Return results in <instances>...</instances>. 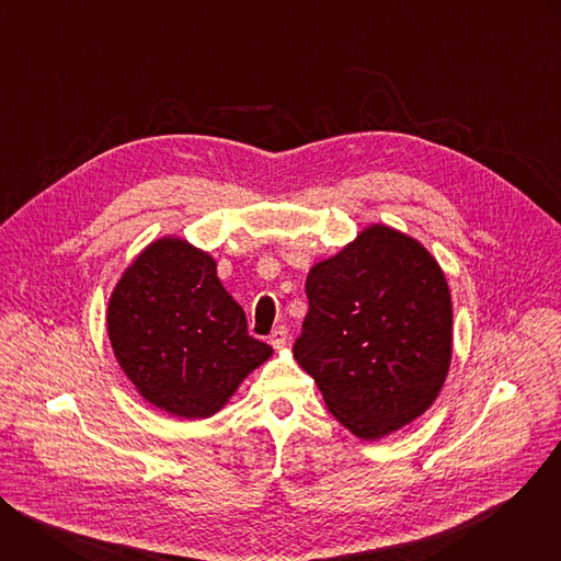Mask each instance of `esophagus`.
Instances as JSON below:
<instances>
[{"label":"esophagus","mask_w":561,"mask_h":561,"mask_svg":"<svg viewBox=\"0 0 561 561\" xmlns=\"http://www.w3.org/2000/svg\"><path fill=\"white\" fill-rule=\"evenodd\" d=\"M268 342H271V346H273V348H284V346H286V342H288V331H286L284 327H277V329L271 333Z\"/></svg>","instance_id":"34e87169"}]
</instances>
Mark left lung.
Here are the masks:
<instances>
[{"mask_svg":"<svg viewBox=\"0 0 561 561\" xmlns=\"http://www.w3.org/2000/svg\"><path fill=\"white\" fill-rule=\"evenodd\" d=\"M306 295L293 355L346 431L375 442L435 404L453 359V301L422 242L370 224L310 268Z\"/></svg>","mask_w":561,"mask_h":561,"instance_id":"obj_1","label":"left lung"}]
</instances>
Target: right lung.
<instances>
[{
  "instance_id": "1",
  "label": "right lung",
  "mask_w": 561,
  "mask_h": 561,
  "mask_svg": "<svg viewBox=\"0 0 561 561\" xmlns=\"http://www.w3.org/2000/svg\"><path fill=\"white\" fill-rule=\"evenodd\" d=\"M115 359L154 409L206 420L273 348L249 335L244 308L221 286L217 262L164 234L124 268L106 310Z\"/></svg>"
}]
</instances>
